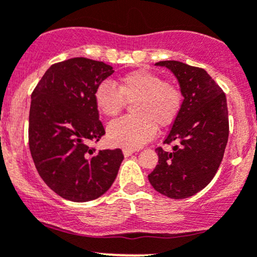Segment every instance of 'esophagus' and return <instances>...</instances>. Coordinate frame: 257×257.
Returning a JSON list of instances; mask_svg holds the SVG:
<instances>
[{"label": "esophagus", "mask_w": 257, "mask_h": 257, "mask_svg": "<svg viewBox=\"0 0 257 257\" xmlns=\"http://www.w3.org/2000/svg\"><path fill=\"white\" fill-rule=\"evenodd\" d=\"M134 153V149H131V148H124L123 149V154L125 157H129V156H132V154Z\"/></svg>", "instance_id": "1"}]
</instances>
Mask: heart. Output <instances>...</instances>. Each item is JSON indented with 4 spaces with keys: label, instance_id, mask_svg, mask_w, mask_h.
I'll return each instance as SVG.
<instances>
[{
    "label": "heart",
    "instance_id": "1",
    "mask_svg": "<svg viewBox=\"0 0 257 257\" xmlns=\"http://www.w3.org/2000/svg\"><path fill=\"white\" fill-rule=\"evenodd\" d=\"M182 91L176 84L163 80L153 71H131L116 81H103L94 91V101L104 116H116L133 101L132 113L111 121L106 129L108 141L113 146L136 149L151 141L157 125L168 126L176 120L182 108Z\"/></svg>",
    "mask_w": 257,
    "mask_h": 257
}]
</instances>
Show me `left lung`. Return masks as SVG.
Masks as SVG:
<instances>
[{
    "label": "left lung",
    "mask_w": 257,
    "mask_h": 257,
    "mask_svg": "<svg viewBox=\"0 0 257 257\" xmlns=\"http://www.w3.org/2000/svg\"><path fill=\"white\" fill-rule=\"evenodd\" d=\"M178 79L183 103L164 144L156 149L158 164L148 179L153 188L173 200L191 197L215 177L228 141L226 95L218 84L196 66L181 61H159Z\"/></svg>",
    "instance_id": "8db88e82"
}]
</instances>
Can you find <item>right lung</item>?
I'll use <instances>...</instances> for the list:
<instances>
[{
  "label": "right lung",
  "mask_w": 257,
  "mask_h": 257,
  "mask_svg": "<svg viewBox=\"0 0 257 257\" xmlns=\"http://www.w3.org/2000/svg\"><path fill=\"white\" fill-rule=\"evenodd\" d=\"M113 73L103 61L73 57L50 66L31 94V157L42 181L65 200L100 197L124 159L119 148L96 151L88 146L105 134L94 91Z\"/></svg>",
  "instance_id": "1"
}]
</instances>
